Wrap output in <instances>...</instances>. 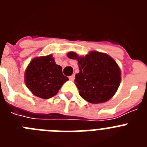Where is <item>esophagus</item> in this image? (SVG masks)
I'll return each mask as SVG.
<instances>
[{"instance_id": "esophagus-1", "label": "esophagus", "mask_w": 147, "mask_h": 147, "mask_svg": "<svg viewBox=\"0 0 147 147\" xmlns=\"http://www.w3.org/2000/svg\"><path fill=\"white\" fill-rule=\"evenodd\" d=\"M74 79H75L74 74H73V75H71V76H69V80H71V81H74Z\"/></svg>"}]
</instances>
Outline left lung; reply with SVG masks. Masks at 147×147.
Returning <instances> with one entry per match:
<instances>
[{
  "instance_id": "1",
  "label": "left lung",
  "mask_w": 147,
  "mask_h": 147,
  "mask_svg": "<svg viewBox=\"0 0 147 147\" xmlns=\"http://www.w3.org/2000/svg\"><path fill=\"white\" fill-rule=\"evenodd\" d=\"M67 56L78 60L80 73L75 76V84L82 98L98 104L113 96L120 85L121 71L111 57L98 51H91L85 57L74 52Z\"/></svg>"
}]
</instances>
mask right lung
Instances as JSON below:
<instances>
[{"mask_svg": "<svg viewBox=\"0 0 147 147\" xmlns=\"http://www.w3.org/2000/svg\"><path fill=\"white\" fill-rule=\"evenodd\" d=\"M67 80L51 54L32 59L25 72L27 88L36 96L44 99L54 96Z\"/></svg>", "mask_w": 147, "mask_h": 147, "instance_id": "right-lung-1", "label": "right lung"}]
</instances>
